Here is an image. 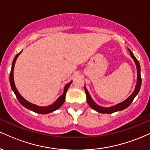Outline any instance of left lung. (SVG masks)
I'll return each instance as SVG.
<instances>
[{"instance_id": "8db88e82", "label": "left lung", "mask_w": 150, "mask_h": 150, "mask_svg": "<svg viewBox=\"0 0 150 150\" xmlns=\"http://www.w3.org/2000/svg\"><path fill=\"white\" fill-rule=\"evenodd\" d=\"M130 53L131 57L133 58L134 61H135L136 67H137V84H136V87L134 92H132V94L129 97L128 99H125L124 101L123 102L120 103V104L115 105V106H111V107H108V108H104V107H101V106H99V105H97V104L94 103V101L92 100V99L91 98L90 95H89L88 91L87 90L86 87H85V91L86 93V96H87V101L88 104L89 105L91 108H93L95 111H98V112L101 113H112L114 112H116V111H122V110L125 109L127 107H128L130 106V104L132 103V101H133L134 98L136 97L137 94H138L139 91L140 89V87H141V84H142V78H141V75H140V63H139L138 61L137 60V58H135V56H134L133 53H132V51L130 50Z\"/></svg>"}]
</instances>
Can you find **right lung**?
<instances>
[{"label":"right lung","instance_id":"1","mask_svg":"<svg viewBox=\"0 0 150 150\" xmlns=\"http://www.w3.org/2000/svg\"><path fill=\"white\" fill-rule=\"evenodd\" d=\"M21 52L18 53V54L15 56V57L14 58V60H13V64H12L11 71H10V86H11L12 89H13V91L14 92L16 97L18 98L19 102H20V104L22 105V106H25V108H28V109L31 110V111H34V112L37 113H44V114H46V113H51V112H52V111H54L55 110L59 108L62 106V105H63V103H64L65 99V94H66L67 91H68V88H69L70 84L72 83V81L65 86L63 94H62L61 97H59V98H58L57 100L55 101L53 104L49 105V106H43L42 107V106H37V105L33 104H32V103L29 102V101L25 100V99H24V98L22 97L21 95H20V93L18 92V89H17L16 87H15V82H14V78H13V70H14V66H15V61H16L17 58H18L19 55L21 53Z\"/></svg>","mask_w":150,"mask_h":150}]
</instances>
